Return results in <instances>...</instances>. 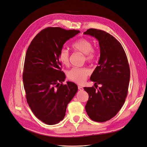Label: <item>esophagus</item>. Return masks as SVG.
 I'll return each instance as SVG.
<instances>
[{"label": "esophagus", "instance_id": "34e87169", "mask_svg": "<svg viewBox=\"0 0 147 147\" xmlns=\"http://www.w3.org/2000/svg\"><path fill=\"white\" fill-rule=\"evenodd\" d=\"M78 89H79V90H84V88H83L82 86H78Z\"/></svg>", "mask_w": 147, "mask_h": 147}]
</instances>
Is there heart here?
Instances as JSON below:
<instances>
[{
	"instance_id": "heart-1",
	"label": "heart",
	"mask_w": 147,
	"mask_h": 147,
	"mask_svg": "<svg viewBox=\"0 0 147 147\" xmlns=\"http://www.w3.org/2000/svg\"><path fill=\"white\" fill-rule=\"evenodd\" d=\"M71 47L75 51L80 52L85 54V59L88 62H93L95 61L97 52L92 47V43L85 38H80L75 41ZM58 59L61 63L68 66L69 64V53L65 48H62L59 51ZM90 74V71L87 68H74L68 73V78L78 84H83L87 76Z\"/></svg>"
}]
</instances>
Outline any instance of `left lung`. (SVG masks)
Masks as SVG:
<instances>
[{
	"mask_svg": "<svg viewBox=\"0 0 147 147\" xmlns=\"http://www.w3.org/2000/svg\"><path fill=\"white\" fill-rule=\"evenodd\" d=\"M84 34L99 41L100 56L90 79L102 86L85 87L89 94L85 106L88 115L96 122H105L115 117L122 107L128 93L130 70L120 42L108 32L89 28Z\"/></svg>",
	"mask_w": 147,
	"mask_h": 147,
	"instance_id": "left-lung-1",
	"label": "left lung"
}]
</instances>
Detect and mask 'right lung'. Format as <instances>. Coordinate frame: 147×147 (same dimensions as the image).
Returning a JSON list of instances; mask_svg holds the SVG:
<instances>
[{"instance_id":"obj_1","label":"right lung","mask_w":147,"mask_h":147,"mask_svg":"<svg viewBox=\"0 0 147 147\" xmlns=\"http://www.w3.org/2000/svg\"><path fill=\"white\" fill-rule=\"evenodd\" d=\"M79 32L61 27L45 28L27 50L23 73L27 102L34 115L47 124L63 120L68 104L78 91L74 82L63 85L66 77L58 55L65 42Z\"/></svg>"}]
</instances>
